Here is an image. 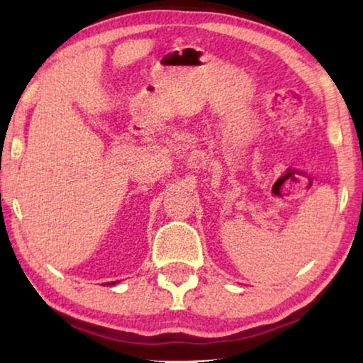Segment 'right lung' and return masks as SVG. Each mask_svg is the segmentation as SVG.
Masks as SVG:
<instances>
[{"mask_svg":"<svg viewBox=\"0 0 363 363\" xmlns=\"http://www.w3.org/2000/svg\"><path fill=\"white\" fill-rule=\"evenodd\" d=\"M116 281H118V280H116ZM116 281H110V284H108V281H107V285H115Z\"/></svg>","mask_w":363,"mask_h":363,"instance_id":"add662e5","label":"right lung"}]
</instances>
